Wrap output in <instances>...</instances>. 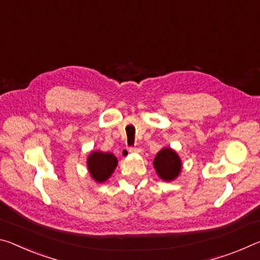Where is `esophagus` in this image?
<instances>
[{
    "label": "esophagus",
    "mask_w": 260,
    "mask_h": 260,
    "mask_svg": "<svg viewBox=\"0 0 260 260\" xmlns=\"http://www.w3.org/2000/svg\"><path fill=\"white\" fill-rule=\"evenodd\" d=\"M129 152H131V153H142L143 150L140 147H130Z\"/></svg>",
    "instance_id": "34e87169"
}]
</instances>
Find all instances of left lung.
<instances>
[{"mask_svg": "<svg viewBox=\"0 0 260 260\" xmlns=\"http://www.w3.org/2000/svg\"><path fill=\"white\" fill-rule=\"evenodd\" d=\"M153 166L156 170V174L164 181H173L180 175L182 169V162L177 153L169 147L161 150L153 161Z\"/></svg>", "mask_w": 260, "mask_h": 260, "instance_id": "obj_1", "label": "left lung"}]
</instances>
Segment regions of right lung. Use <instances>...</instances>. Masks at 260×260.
Masks as SVG:
<instances>
[{
    "instance_id": "add662e5",
    "label": "right lung",
    "mask_w": 260,
    "mask_h": 260,
    "mask_svg": "<svg viewBox=\"0 0 260 260\" xmlns=\"http://www.w3.org/2000/svg\"><path fill=\"white\" fill-rule=\"evenodd\" d=\"M117 166L116 156L109 152H92L87 158V169L92 178L102 183L107 181Z\"/></svg>"
}]
</instances>
